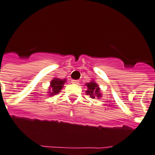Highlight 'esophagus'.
<instances>
[{
  "label": "esophagus",
  "mask_w": 155,
  "mask_h": 155,
  "mask_svg": "<svg viewBox=\"0 0 155 155\" xmlns=\"http://www.w3.org/2000/svg\"><path fill=\"white\" fill-rule=\"evenodd\" d=\"M72 84H80V80H72Z\"/></svg>",
  "instance_id": "34e87169"
}]
</instances>
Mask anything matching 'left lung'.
<instances>
[{
	"label": "left lung",
	"instance_id": "obj_1",
	"mask_svg": "<svg viewBox=\"0 0 155 155\" xmlns=\"http://www.w3.org/2000/svg\"><path fill=\"white\" fill-rule=\"evenodd\" d=\"M86 86L87 87V90L86 91L87 95H90L91 98L95 99V97L99 99L102 95L100 93V88L98 86V84L95 81H91L90 83H87Z\"/></svg>",
	"mask_w": 155,
	"mask_h": 155
}]
</instances>
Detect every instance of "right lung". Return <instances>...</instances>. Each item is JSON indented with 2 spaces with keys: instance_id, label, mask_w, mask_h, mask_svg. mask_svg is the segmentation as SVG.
Segmentation results:
<instances>
[{
  "instance_id": "right-lung-1",
  "label": "right lung",
  "mask_w": 155,
  "mask_h": 155,
  "mask_svg": "<svg viewBox=\"0 0 155 155\" xmlns=\"http://www.w3.org/2000/svg\"><path fill=\"white\" fill-rule=\"evenodd\" d=\"M66 80H60L58 78H54L53 80H51L50 83V87H49V95H56L59 92H60V91L62 89V87L64 85Z\"/></svg>"
}]
</instances>
